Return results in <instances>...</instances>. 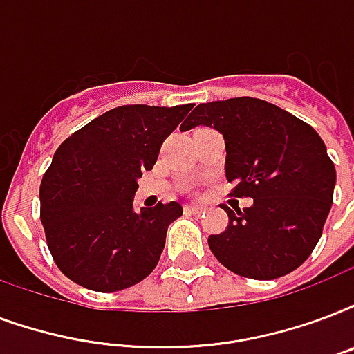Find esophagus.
<instances>
[{"mask_svg": "<svg viewBox=\"0 0 354 354\" xmlns=\"http://www.w3.org/2000/svg\"><path fill=\"white\" fill-rule=\"evenodd\" d=\"M183 212H185V213H195V215H201V213L206 212V207L196 206V204H187V206L183 207Z\"/></svg>", "mask_w": 354, "mask_h": 354, "instance_id": "esophagus-1", "label": "esophagus"}]
</instances>
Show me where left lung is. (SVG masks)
Returning <instances> with one entry per match:
<instances>
[{
	"mask_svg": "<svg viewBox=\"0 0 354 354\" xmlns=\"http://www.w3.org/2000/svg\"><path fill=\"white\" fill-rule=\"evenodd\" d=\"M217 129L225 139L232 196L252 206L228 213L207 245L232 273L273 280L295 271L317 245L333 206L336 169L312 126L263 100L230 98L196 105L182 131Z\"/></svg>",
	"mask_w": 354,
	"mask_h": 354,
	"instance_id": "8db88e82",
	"label": "left lung"
}]
</instances>
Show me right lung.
Wrapping results in <instances>:
<instances>
[{
    "instance_id": "right-lung-1",
    "label": "right lung",
    "mask_w": 354,
    "mask_h": 354,
    "mask_svg": "<svg viewBox=\"0 0 354 354\" xmlns=\"http://www.w3.org/2000/svg\"><path fill=\"white\" fill-rule=\"evenodd\" d=\"M193 105H120L57 148L40 183V221L57 267L87 290L111 293L158 266L178 202L135 209L137 180Z\"/></svg>"
}]
</instances>
